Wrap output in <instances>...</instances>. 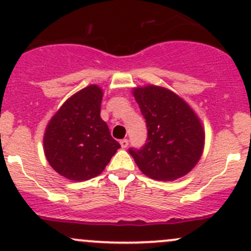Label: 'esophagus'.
Wrapping results in <instances>:
<instances>
[{
    "label": "esophagus",
    "instance_id": "esophagus-1",
    "mask_svg": "<svg viewBox=\"0 0 251 251\" xmlns=\"http://www.w3.org/2000/svg\"><path fill=\"white\" fill-rule=\"evenodd\" d=\"M120 145H122L123 149H126L128 146V140L127 139H123L120 140Z\"/></svg>",
    "mask_w": 251,
    "mask_h": 251
}]
</instances>
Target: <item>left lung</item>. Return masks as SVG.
I'll return each mask as SVG.
<instances>
[{
    "label": "left lung",
    "instance_id": "1",
    "mask_svg": "<svg viewBox=\"0 0 251 251\" xmlns=\"http://www.w3.org/2000/svg\"><path fill=\"white\" fill-rule=\"evenodd\" d=\"M148 126V140L129 154L140 171L155 180H176L200 162L205 143L201 119L183 98L165 87L146 85L132 91Z\"/></svg>",
    "mask_w": 251,
    "mask_h": 251
}]
</instances>
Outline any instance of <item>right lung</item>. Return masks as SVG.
<instances>
[{
  "instance_id": "1",
  "label": "right lung",
  "mask_w": 251,
  "mask_h": 251,
  "mask_svg": "<svg viewBox=\"0 0 251 251\" xmlns=\"http://www.w3.org/2000/svg\"><path fill=\"white\" fill-rule=\"evenodd\" d=\"M102 94L97 85L80 89L62 103L46 127V158L57 174L70 180L97 177L120 148L100 117Z\"/></svg>"
}]
</instances>
